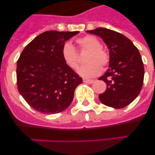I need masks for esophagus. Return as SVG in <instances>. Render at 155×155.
Segmentation results:
<instances>
[{
	"label": "esophagus",
	"mask_w": 155,
	"mask_h": 155,
	"mask_svg": "<svg viewBox=\"0 0 155 155\" xmlns=\"http://www.w3.org/2000/svg\"><path fill=\"white\" fill-rule=\"evenodd\" d=\"M94 80H89V79H83V82L86 83V84H92L94 82Z\"/></svg>",
	"instance_id": "esophagus-1"
}]
</instances>
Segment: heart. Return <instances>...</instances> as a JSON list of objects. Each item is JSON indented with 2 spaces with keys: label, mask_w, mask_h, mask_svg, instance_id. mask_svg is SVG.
Listing matches in <instances>:
<instances>
[{
  "label": "heart",
  "mask_w": 155,
  "mask_h": 155,
  "mask_svg": "<svg viewBox=\"0 0 155 155\" xmlns=\"http://www.w3.org/2000/svg\"><path fill=\"white\" fill-rule=\"evenodd\" d=\"M79 50H87L84 57L86 63L78 70V74L84 78H93L102 72V67H105L109 62V55L103 47L100 46L99 40L91 35H87L76 39ZM61 56L64 63L71 69L76 70L80 64V59L74 47L70 42L63 45Z\"/></svg>",
  "instance_id": "b5f03b06"
}]
</instances>
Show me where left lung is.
<instances>
[{"mask_svg": "<svg viewBox=\"0 0 155 155\" xmlns=\"http://www.w3.org/2000/svg\"><path fill=\"white\" fill-rule=\"evenodd\" d=\"M100 36L109 50V68L98 80L107 88L98 95L102 104L115 109L124 108L140 92L144 69L137 48L123 34L105 28L87 31Z\"/></svg>", "mask_w": 155, "mask_h": 155, "instance_id": "left-lung-1", "label": "left lung"}]
</instances>
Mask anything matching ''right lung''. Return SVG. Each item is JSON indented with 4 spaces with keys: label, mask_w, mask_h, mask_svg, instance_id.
<instances>
[{
    "label": "right lung",
    "mask_w": 155,
    "mask_h": 155,
    "mask_svg": "<svg viewBox=\"0 0 155 155\" xmlns=\"http://www.w3.org/2000/svg\"><path fill=\"white\" fill-rule=\"evenodd\" d=\"M79 31H48L28 43L17 61V86L27 103L39 113L65 110L81 78L64 63V42Z\"/></svg>",
    "instance_id": "right-lung-1"
}]
</instances>
